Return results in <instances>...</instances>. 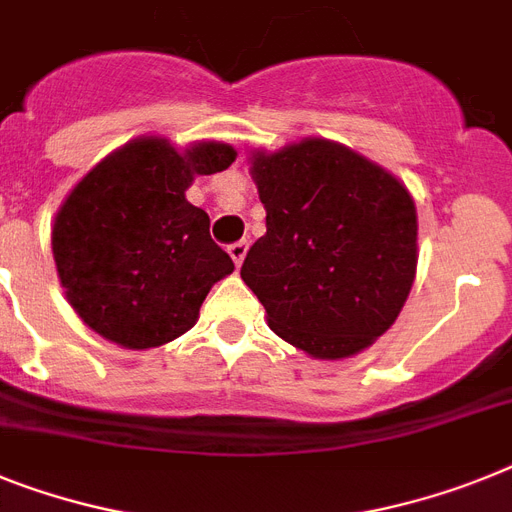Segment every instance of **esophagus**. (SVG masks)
Listing matches in <instances>:
<instances>
[{"mask_svg": "<svg viewBox=\"0 0 512 512\" xmlns=\"http://www.w3.org/2000/svg\"><path fill=\"white\" fill-rule=\"evenodd\" d=\"M247 247H249V244L244 242V239H242V242H234L229 247V255H231V260H234L236 265H242L244 255H247Z\"/></svg>", "mask_w": 512, "mask_h": 512, "instance_id": "esophagus-1", "label": "esophagus"}]
</instances>
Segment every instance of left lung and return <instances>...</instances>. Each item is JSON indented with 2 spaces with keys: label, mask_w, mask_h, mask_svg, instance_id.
Returning a JSON list of instances; mask_svg holds the SVG:
<instances>
[{
  "label": "left lung",
  "mask_w": 512,
  "mask_h": 512,
  "mask_svg": "<svg viewBox=\"0 0 512 512\" xmlns=\"http://www.w3.org/2000/svg\"><path fill=\"white\" fill-rule=\"evenodd\" d=\"M265 234L242 278L273 333L317 359L372 346L416 276V208L393 174L354 150L309 137L252 156Z\"/></svg>",
  "instance_id": "obj_1"
}]
</instances>
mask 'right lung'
Returning <instances> with one entry per match:
<instances>
[{"label": "right lung", "mask_w": 512, "mask_h": 512, "mask_svg": "<svg viewBox=\"0 0 512 512\" xmlns=\"http://www.w3.org/2000/svg\"><path fill=\"white\" fill-rule=\"evenodd\" d=\"M234 158L223 143L176 153L161 137H140L83 176L57 213L51 249L67 302L88 328L127 349H153L195 325L234 260L184 190Z\"/></svg>", "instance_id": "right-lung-1"}]
</instances>
